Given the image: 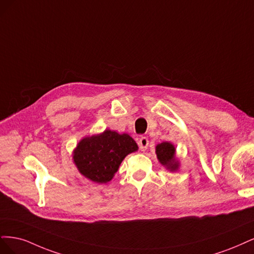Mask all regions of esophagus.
<instances>
[{
    "instance_id": "obj_1",
    "label": "esophagus",
    "mask_w": 254,
    "mask_h": 254,
    "mask_svg": "<svg viewBox=\"0 0 254 254\" xmlns=\"http://www.w3.org/2000/svg\"><path fill=\"white\" fill-rule=\"evenodd\" d=\"M138 145H139V149H140L142 152L145 151L146 148H148V145H149L148 138H146V137H140V138H139Z\"/></svg>"
}]
</instances>
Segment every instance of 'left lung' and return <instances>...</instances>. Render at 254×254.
<instances>
[{
  "instance_id": "left-lung-1",
  "label": "left lung",
  "mask_w": 254,
  "mask_h": 254,
  "mask_svg": "<svg viewBox=\"0 0 254 254\" xmlns=\"http://www.w3.org/2000/svg\"><path fill=\"white\" fill-rule=\"evenodd\" d=\"M155 153L160 165L165 167L170 172H176L181 167V161L176 157V149L173 143L163 141L158 143L155 148Z\"/></svg>"
}]
</instances>
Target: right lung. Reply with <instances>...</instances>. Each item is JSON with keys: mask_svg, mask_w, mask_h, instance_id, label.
Instances as JSON below:
<instances>
[{"mask_svg": "<svg viewBox=\"0 0 254 254\" xmlns=\"http://www.w3.org/2000/svg\"><path fill=\"white\" fill-rule=\"evenodd\" d=\"M138 145L128 134L105 129L100 134L83 137L72 151V160L79 173L95 184L111 182L128 154Z\"/></svg>", "mask_w": 254, "mask_h": 254, "instance_id": "add662e5", "label": "right lung"}]
</instances>
